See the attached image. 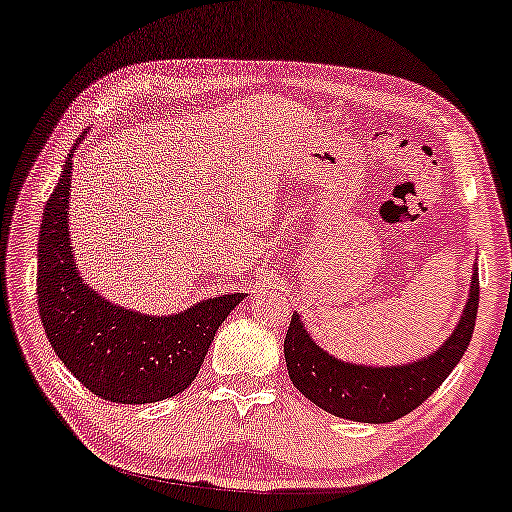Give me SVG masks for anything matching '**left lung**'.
<instances>
[{
  "mask_svg": "<svg viewBox=\"0 0 512 512\" xmlns=\"http://www.w3.org/2000/svg\"><path fill=\"white\" fill-rule=\"evenodd\" d=\"M478 267L471 274L465 313L448 341L428 359L407 366L373 368L343 364L320 350L293 313L283 341L290 382L322 410L361 423H387L416 410L439 389L469 348L478 311Z\"/></svg>",
  "mask_w": 512,
  "mask_h": 512,
  "instance_id": "left-lung-1",
  "label": "left lung"
}]
</instances>
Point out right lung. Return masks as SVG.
I'll return each mask as SVG.
<instances>
[{
    "label": "right lung",
    "mask_w": 512,
    "mask_h": 512,
    "mask_svg": "<svg viewBox=\"0 0 512 512\" xmlns=\"http://www.w3.org/2000/svg\"><path fill=\"white\" fill-rule=\"evenodd\" d=\"M73 153L45 203L38 233V311L52 350L102 400L141 405L183 393L219 325L245 295L212 297L178 316L155 318L121 309L86 286L70 254L66 219Z\"/></svg>",
    "instance_id": "1"
}]
</instances>
